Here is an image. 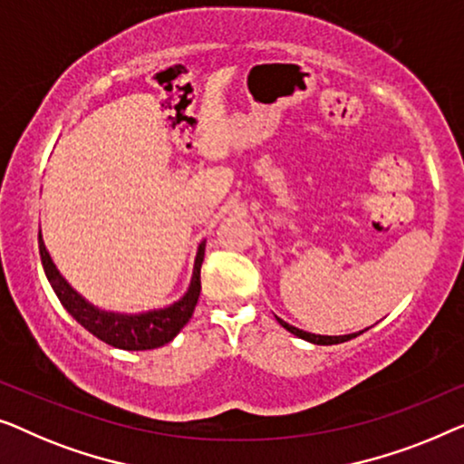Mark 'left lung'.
I'll use <instances>...</instances> for the list:
<instances>
[{
    "instance_id": "obj_1",
    "label": "left lung",
    "mask_w": 464,
    "mask_h": 464,
    "mask_svg": "<svg viewBox=\"0 0 464 464\" xmlns=\"http://www.w3.org/2000/svg\"><path fill=\"white\" fill-rule=\"evenodd\" d=\"M277 322H279V325H284L285 330L292 332V334H295V336L303 338V341H309V343H313V344H338V343H347V341H351V338H355L357 334H362V332H363V330H362V332H355V334H344V336H322V334H311V332L298 330V328H295V325L285 324L284 319H279V317H277Z\"/></svg>"
}]
</instances>
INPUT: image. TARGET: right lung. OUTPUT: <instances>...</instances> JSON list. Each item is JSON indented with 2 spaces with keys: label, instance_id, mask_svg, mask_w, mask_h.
Returning <instances> with one entry per match:
<instances>
[{
  "label": "right lung",
  "instance_id": "right-lung-1",
  "mask_svg": "<svg viewBox=\"0 0 464 464\" xmlns=\"http://www.w3.org/2000/svg\"><path fill=\"white\" fill-rule=\"evenodd\" d=\"M204 252H206V241H201L198 247V256H195L193 265V277L188 284V290L180 300H176L169 306L158 311H147V313H113V311H102L92 303H88L80 292L71 288L67 279L61 276V271L56 269V265L52 263L48 250L42 239V231H39V256H42V265L45 271V277L52 285V290L56 292L58 300L64 309L69 311V315L75 319L77 324H82L90 334L101 338L102 343L111 344V347L123 349V351H147V349H158L164 347L166 343L179 334L185 328V324L191 319L195 304H198L199 292H201V263H204Z\"/></svg>",
  "mask_w": 464,
  "mask_h": 464
}]
</instances>
